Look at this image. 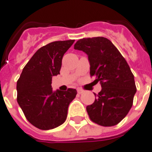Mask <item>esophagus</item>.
I'll list each match as a JSON object with an SVG mask.
<instances>
[{
    "instance_id": "34e87169",
    "label": "esophagus",
    "mask_w": 152,
    "mask_h": 152,
    "mask_svg": "<svg viewBox=\"0 0 152 152\" xmlns=\"http://www.w3.org/2000/svg\"><path fill=\"white\" fill-rule=\"evenodd\" d=\"M83 92H84V90H81V89H78V90H77V93H78L79 94H83Z\"/></svg>"
}]
</instances>
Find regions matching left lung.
<instances>
[{"mask_svg": "<svg viewBox=\"0 0 152 152\" xmlns=\"http://www.w3.org/2000/svg\"><path fill=\"white\" fill-rule=\"evenodd\" d=\"M74 48L88 55L90 76L100 82L101 91L94 104L86 107L90 119L104 127L117 125L133 105L137 91L134 75L125 58L114 45L104 37L80 39Z\"/></svg>", "mask_w": 152, "mask_h": 152, "instance_id": "1", "label": "left lung"}]
</instances>
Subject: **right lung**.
I'll return each instance as SVG.
<instances>
[{
    "label": "right lung",
    "mask_w": 152,
    "mask_h": 152,
    "mask_svg": "<svg viewBox=\"0 0 152 152\" xmlns=\"http://www.w3.org/2000/svg\"><path fill=\"white\" fill-rule=\"evenodd\" d=\"M75 40L56 41L40 48L24 67L17 82V101L26 119L41 130L63 124L77 92L52 90V78L59 73L62 57Z\"/></svg>",
    "instance_id": "right-lung-1"
}]
</instances>
